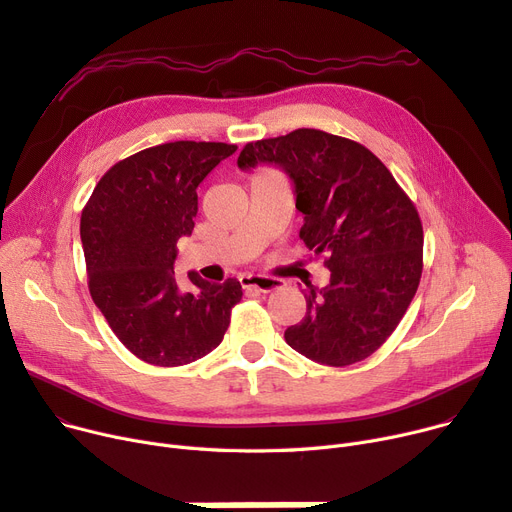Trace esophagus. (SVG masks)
<instances>
[{
	"instance_id": "esophagus-1",
	"label": "esophagus",
	"mask_w": 512,
	"mask_h": 512,
	"mask_svg": "<svg viewBox=\"0 0 512 512\" xmlns=\"http://www.w3.org/2000/svg\"><path fill=\"white\" fill-rule=\"evenodd\" d=\"M240 284L244 291H259V293H272L276 288L282 286L280 280L270 278V276H261V274H244L240 276Z\"/></svg>"
}]
</instances>
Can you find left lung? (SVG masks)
I'll use <instances>...</instances> for the list:
<instances>
[{"mask_svg":"<svg viewBox=\"0 0 512 512\" xmlns=\"http://www.w3.org/2000/svg\"><path fill=\"white\" fill-rule=\"evenodd\" d=\"M276 165L291 177L299 236L324 255L330 284L305 293V318L286 343L326 366H349L379 349L404 318L422 274V224L379 157L320 129L251 142L240 169Z\"/></svg>","mask_w":512,"mask_h":512,"instance_id":"8db88e82","label":"left lung"}]
</instances>
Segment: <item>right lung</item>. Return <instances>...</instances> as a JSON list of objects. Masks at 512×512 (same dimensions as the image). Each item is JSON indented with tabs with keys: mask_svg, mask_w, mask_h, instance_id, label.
Returning <instances> with one entry per match:
<instances>
[{
	"mask_svg": "<svg viewBox=\"0 0 512 512\" xmlns=\"http://www.w3.org/2000/svg\"><path fill=\"white\" fill-rule=\"evenodd\" d=\"M236 152L224 142H169L110 167L81 213L90 293L117 339L152 366H184L213 351L242 299L238 280L177 284V240L190 236L196 188Z\"/></svg>",
	"mask_w": 512,
	"mask_h": 512,
	"instance_id": "right-lung-1",
	"label": "right lung"
}]
</instances>
